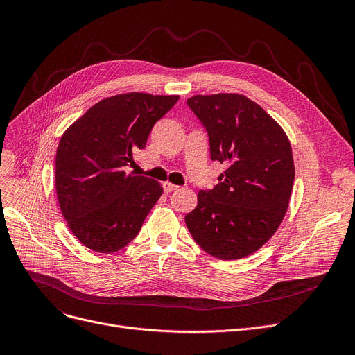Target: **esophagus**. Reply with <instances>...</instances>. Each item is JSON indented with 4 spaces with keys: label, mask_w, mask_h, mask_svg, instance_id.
Wrapping results in <instances>:
<instances>
[{
    "label": "esophagus",
    "mask_w": 355,
    "mask_h": 355,
    "mask_svg": "<svg viewBox=\"0 0 355 355\" xmlns=\"http://www.w3.org/2000/svg\"><path fill=\"white\" fill-rule=\"evenodd\" d=\"M163 188H164V192H173V191H175V189H178V185H174V184H171V182H166L164 185H163Z\"/></svg>",
    "instance_id": "1"
}]
</instances>
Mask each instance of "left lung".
I'll return each instance as SVG.
<instances>
[{"mask_svg":"<svg viewBox=\"0 0 355 355\" xmlns=\"http://www.w3.org/2000/svg\"><path fill=\"white\" fill-rule=\"evenodd\" d=\"M187 105L208 132L211 159L227 166L214 189L198 192L187 227L216 259L247 257L272 237L286 214L295 180L291 143L244 95H193Z\"/></svg>","mask_w":355,"mask_h":355,"instance_id":"obj_1","label":"left lung"}]
</instances>
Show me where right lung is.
<instances>
[{
    "instance_id": "right-lung-1",
    "label": "right lung",
    "mask_w": 355,
    "mask_h": 355,
    "mask_svg": "<svg viewBox=\"0 0 355 355\" xmlns=\"http://www.w3.org/2000/svg\"><path fill=\"white\" fill-rule=\"evenodd\" d=\"M178 95L129 92L91 107L62 136L56 192L73 234L98 252L128 245L163 193L160 182L128 173L155 123Z\"/></svg>"
}]
</instances>
